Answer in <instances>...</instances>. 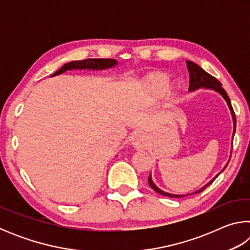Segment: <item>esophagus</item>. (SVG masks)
Instances as JSON below:
<instances>
[{
	"label": "esophagus",
	"instance_id": "obj_1",
	"mask_svg": "<svg viewBox=\"0 0 250 250\" xmlns=\"http://www.w3.org/2000/svg\"><path fill=\"white\" fill-rule=\"evenodd\" d=\"M131 145L137 150L145 149L149 145V137L146 134L142 132L134 133L132 137H131Z\"/></svg>",
	"mask_w": 250,
	"mask_h": 250
}]
</instances>
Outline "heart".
<instances>
[{
    "instance_id": "b5f03b06",
    "label": "heart",
    "mask_w": 250,
    "mask_h": 250,
    "mask_svg": "<svg viewBox=\"0 0 250 250\" xmlns=\"http://www.w3.org/2000/svg\"><path fill=\"white\" fill-rule=\"evenodd\" d=\"M168 76L161 71H151L143 77L141 82L142 89L145 90L146 96L151 99H159L164 92L168 98L172 99L174 97L175 89L174 87L167 86Z\"/></svg>"
}]
</instances>
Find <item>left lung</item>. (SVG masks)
<instances>
[{
  "mask_svg": "<svg viewBox=\"0 0 250 250\" xmlns=\"http://www.w3.org/2000/svg\"><path fill=\"white\" fill-rule=\"evenodd\" d=\"M186 65H188V73H189V87H188V90L189 91L197 90V89H200V88H205V89H211V90L217 91L218 94L221 95L224 99H225V101L227 103L228 108H229V110H230L232 122H234V133H232V138H234V134L236 132V116H235L234 110H232L229 97H228V95L226 94V91L222 88V83H219L216 78L213 77V76L209 75L208 73H206L204 69L201 68V67L198 66L197 64H195V62H193L191 61H186ZM230 154H231V152H230ZM228 162H229V161H228ZM227 164L225 166V167L223 168V171L226 168ZM219 174H221V173H218V174L215 176L213 180L209 181L208 183H207L205 186H203V188L198 189V191L194 192V193H191V194H186V195H177V194H171V193H167V192L162 191V189H160L158 186H156L153 183V181H152V177H151V174L149 175V179H147V183H149V185L151 186L152 188L154 189L156 193L161 194V195L167 196V197H175V198H177V197H183V196L192 195V194H197V193H200L202 191H204V189L207 188V186L213 183L214 180L216 179V177Z\"/></svg>",
  "mask_w": 250,
  "mask_h": 250,
  "instance_id": "8db88e82",
  "label": "left lung"
}]
</instances>
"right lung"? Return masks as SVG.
<instances>
[{
    "instance_id": "right-lung-1",
    "label": "right lung",
    "mask_w": 250,
    "mask_h": 250,
    "mask_svg": "<svg viewBox=\"0 0 250 250\" xmlns=\"http://www.w3.org/2000/svg\"><path fill=\"white\" fill-rule=\"evenodd\" d=\"M118 62L116 59L111 58H90V59H83V61H75L67 62L64 66L62 67L61 69H58L56 73L52 76H57L59 74L65 73L66 70H71V69H91V70H97V69H108L111 68V67L116 66Z\"/></svg>"
}]
</instances>
